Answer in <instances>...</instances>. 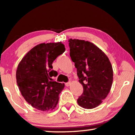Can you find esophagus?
<instances>
[{
  "mask_svg": "<svg viewBox=\"0 0 135 135\" xmlns=\"http://www.w3.org/2000/svg\"><path fill=\"white\" fill-rule=\"evenodd\" d=\"M70 84H71V81H69V82L65 83V85H66V86H69Z\"/></svg>",
  "mask_w": 135,
  "mask_h": 135,
  "instance_id": "34e87169",
  "label": "esophagus"
}]
</instances>
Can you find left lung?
Wrapping results in <instances>:
<instances>
[{
  "instance_id": "8db88e82",
  "label": "left lung",
  "mask_w": 135,
  "mask_h": 135,
  "mask_svg": "<svg viewBox=\"0 0 135 135\" xmlns=\"http://www.w3.org/2000/svg\"><path fill=\"white\" fill-rule=\"evenodd\" d=\"M68 42L70 57L84 89L78 103L83 108L93 109L101 104L110 91L113 80L112 66L105 53L93 43L72 39Z\"/></svg>"
}]
</instances>
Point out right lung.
<instances>
[{"label":"right lung","mask_w":135,"mask_h":135,"mask_svg":"<svg viewBox=\"0 0 135 135\" xmlns=\"http://www.w3.org/2000/svg\"><path fill=\"white\" fill-rule=\"evenodd\" d=\"M65 49L61 42L42 43L30 50L18 65L16 80L22 96L39 110H52L57 104L64 84L53 80L57 73L52 64Z\"/></svg>","instance_id":"obj_1"}]
</instances>
